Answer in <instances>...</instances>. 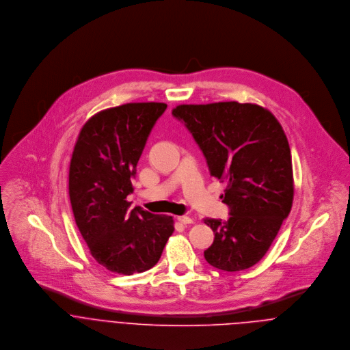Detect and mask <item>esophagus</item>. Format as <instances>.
<instances>
[{
    "mask_svg": "<svg viewBox=\"0 0 350 350\" xmlns=\"http://www.w3.org/2000/svg\"><path fill=\"white\" fill-rule=\"evenodd\" d=\"M178 221H179L180 224H183V225H190V224L194 222V219H193L191 217H187V215H179V217H178Z\"/></svg>",
    "mask_w": 350,
    "mask_h": 350,
    "instance_id": "obj_1",
    "label": "esophagus"
}]
</instances>
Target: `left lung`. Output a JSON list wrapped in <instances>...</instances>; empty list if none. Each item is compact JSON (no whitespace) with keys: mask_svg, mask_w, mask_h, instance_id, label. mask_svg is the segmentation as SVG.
I'll return each mask as SVG.
<instances>
[{"mask_svg":"<svg viewBox=\"0 0 350 350\" xmlns=\"http://www.w3.org/2000/svg\"><path fill=\"white\" fill-rule=\"evenodd\" d=\"M203 152L210 175L226 182L228 221L204 218L214 241L206 261L236 272L258 262L294 200L291 150L276 117L254 103L179 105L172 110Z\"/></svg>","mask_w":350,"mask_h":350,"instance_id":"1","label":"left lung"}]
</instances>
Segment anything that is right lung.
Segmentation results:
<instances>
[{
  "mask_svg": "<svg viewBox=\"0 0 350 350\" xmlns=\"http://www.w3.org/2000/svg\"><path fill=\"white\" fill-rule=\"evenodd\" d=\"M167 109L136 102L94 114L72 150L68 194L77 226L92 256L106 269L133 275L160 258L174 219L142 207L129 211L126 197L153 125Z\"/></svg>",
  "mask_w": 350,
  "mask_h": 350,
  "instance_id": "right-lung-1",
  "label": "right lung"
}]
</instances>
